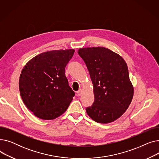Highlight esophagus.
Listing matches in <instances>:
<instances>
[{
    "mask_svg": "<svg viewBox=\"0 0 159 159\" xmlns=\"http://www.w3.org/2000/svg\"><path fill=\"white\" fill-rule=\"evenodd\" d=\"M77 95H79V96H80V95H82V89H80L78 91H77Z\"/></svg>",
    "mask_w": 159,
    "mask_h": 159,
    "instance_id": "34e87169",
    "label": "esophagus"
}]
</instances>
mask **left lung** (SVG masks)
Wrapping results in <instances>:
<instances>
[{"mask_svg": "<svg viewBox=\"0 0 159 159\" xmlns=\"http://www.w3.org/2000/svg\"><path fill=\"white\" fill-rule=\"evenodd\" d=\"M93 84L95 101L86 107L88 115L97 122L115 121L126 111L133 96L128 66L117 53L103 47L80 48Z\"/></svg>", "mask_w": 159, "mask_h": 159, "instance_id": "8db88e82", "label": "left lung"}]
</instances>
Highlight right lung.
I'll return each instance as SVG.
<instances>
[{"label":"right lung","mask_w":159,"mask_h":159,"mask_svg":"<svg viewBox=\"0 0 159 159\" xmlns=\"http://www.w3.org/2000/svg\"><path fill=\"white\" fill-rule=\"evenodd\" d=\"M73 49L53 50L31 59L22 70L19 90L23 102L37 117L52 120L68 109L75 92L65 75Z\"/></svg>","instance_id":"add662e5"}]
</instances>
